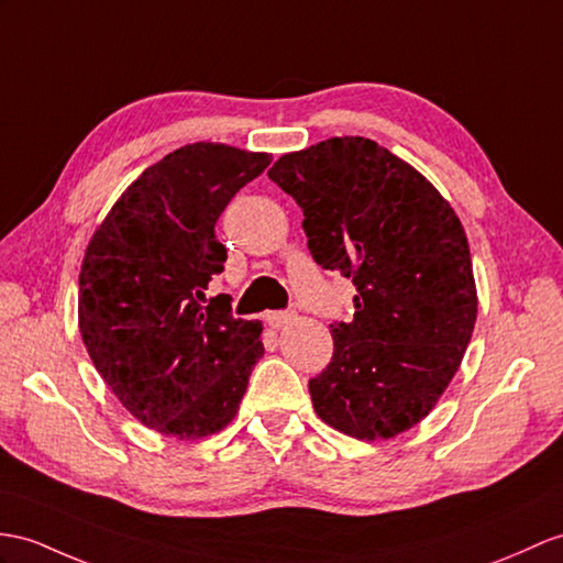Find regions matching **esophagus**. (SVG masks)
Masks as SVG:
<instances>
[{"label":"esophagus","instance_id":"34e87169","mask_svg":"<svg viewBox=\"0 0 563 563\" xmlns=\"http://www.w3.org/2000/svg\"><path fill=\"white\" fill-rule=\"evenodd\" d=\"M294 320V312H289V310H274V312H267V322L272 324V327H286Z\"/></svg>","mask_w":563,"mask_h":563}]
</instances>
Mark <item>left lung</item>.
<instances>
[{"label": "left lung", "instance_id": "1", "mask_svg": "<svg viewBox=\"0 0 563 563\" xmlns=\"http://www.w3.org/2000/svg\"><path fill=\"white\" fill-rule=\"evenodd\" d=\"M303 210L314 263L351 277L353 320L308 382L329 428L391 440L430 416L471 344L477 291L454 208L408 162L361 135L282 155L267 172Z\"/></svg>", "mask_w": 563, "mask_h": 563}]
</instances>
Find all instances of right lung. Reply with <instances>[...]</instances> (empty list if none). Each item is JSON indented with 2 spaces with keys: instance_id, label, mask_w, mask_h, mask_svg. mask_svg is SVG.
<instances>
[{
  "instance_id": "1",
  "label": "right lung",
  "mask_w": 563,
  "mask_h": 563,
  "mask_svg": "<svg viewBox=\"0 0 563 563\" xmlns=\"http://www.w3.org/2000/svg\"><path fill=\"white\" fill-rule=\"evenodd\" d=\"M272 155L194 143L123 190L86 249L78 327L95 369L145 428L196 442L234 420L263 324L205 300L227 263L214 224Z\"/></svg>"
}]
</instances>
